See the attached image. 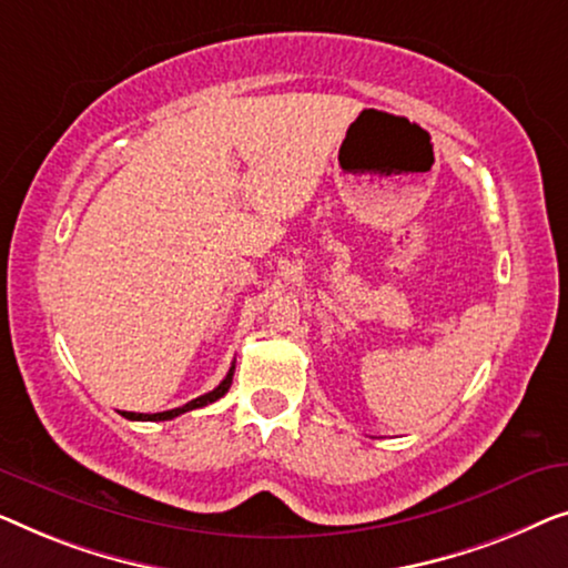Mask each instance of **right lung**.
Wrapping results in <instances>:
<instances>
[{
    "instance_id": "obj_1",
    "label": "right lung",
    "mask_w": 568,
    "mask_h": 568,
    "mask_svg": "<svg viewBox=\"0 0 568 568\" xmlns=\"http://www.w3.org/2000/svg\"><path fill=\"white\" fill-rule=\"evenodd\" d=\"M231 381H234V365H231V371L226 373V378H223V381L219 383V386H215L213 390H207V394H203V396L193 398V402H187L185 406H178V409H170V412H156V414L123 412V417H125V419H135V422H164V419H174V417H180V414L193 412V409H201V406H207V404L219 402V398L231 388Z\"/></svg>"
}]
</instances>
